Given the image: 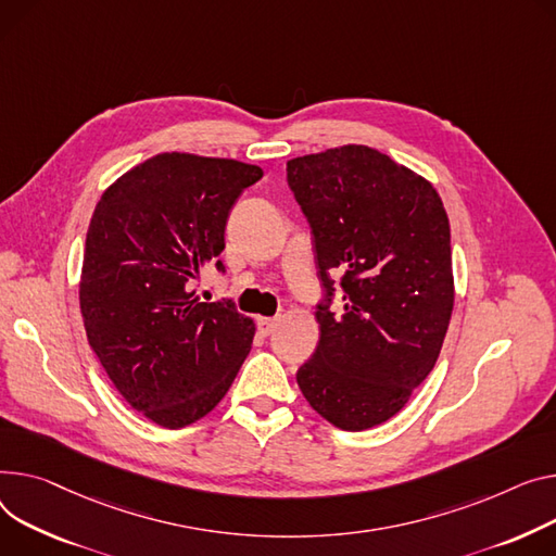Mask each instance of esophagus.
Returning <instances> with one entry per match:
<instances>
[{
	"label": "esophagus",
	"mask_w": 556,
	"mask_h": 556,
	"mask_svg": "<svg viewBox=\"0 0 556 556\" xmlns=\"http://www.w3.org/2000/svg\"><path fill=\"white\" fill-rule=\"evenodd\" d=\"M277 324H279L277 317H258V321H256L258 332H262V336H270V332H275Z\"/></svg>",
	"instance_id": "1"
}]
</instances>
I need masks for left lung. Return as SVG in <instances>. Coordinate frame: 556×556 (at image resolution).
Returning <instances> with one entry per match:
<instances>
[{
  "mask_svg": "<svg viewBox=\"0 0 556 556\" xmlns=\"http://www.w3.org/2000/svg\"><path fill=\"white\" fill-rule=\"evenodd\" d=\"M326 298L298 371L313 409L344 431L393 418L431 374L454 311L450 218L433 185L366 144L288 161ZM343 311H329L334 277Z\"/></svg>",
  "mask_w": 556,
  "mask_h": 556,
  "instance_id": "obj_1",
  "label": "left lung"
}]
</instances>
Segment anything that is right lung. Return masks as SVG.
I'll return each mask as SVG.
<instances>
[{
	"label": "right lung",
	"mask_w": 556,
	"mask_h": 556,
	"mask_svg": "<svg viewBox=\"0 0 556 556\" xmlns=\"http://www.w3.org/2000/svg\"><path fill=\"white\" fill-rule=\"evenodd\" d=\"M262 167L165 152L111 182L83 256L87 340L118 393L152 422L207 416L250 353L254 321L232 302H201L194 279L224 270L228 214Z\"/></svg>",
	"instance_id": "add662e5"
}]
</instances>
